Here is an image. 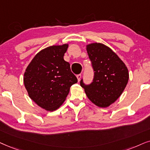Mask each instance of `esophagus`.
<instances>
[{
  "instance_id": "esophagus-1",
  "label": "esophagus",
  "mask_w": 150,
  "mask_h": 150,
  "mask_svg": "<svg viewBox=\"0 0 150 150\" xmlns=\"http://www.w3.org/2000/svg\"><path fill=\"white\" fill-rule=\"evenodd\" d=\"M81 75H80V74H79V75H77V81H79V80H80V79H81Z\"/></svg>"
}]
</instances>
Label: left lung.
Here are the masks:
<instances>
[{
  "mask_svg": "<svg viewBox=\"0 0 150 150\" xmlns=\"http://www.w3.org/2000/svg\"><path fill=\"white\" fill-rule=\"evenodd\" d=\"M88 57L94 71L91 84L80 85L89 100L99 107L106 108L116 101L129 80L125 64L111 48L100 43L86 45Z\"/></svg>",
  "mask_w": 150,
  "mask_h": 150,
  "instance_id": "obj_1",
  "label": "left lung"
}]
</instances>
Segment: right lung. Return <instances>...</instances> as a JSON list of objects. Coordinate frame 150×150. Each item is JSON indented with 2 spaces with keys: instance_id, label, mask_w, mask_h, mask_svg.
<instances>
[{
  "instance_id": "add662e5",
  "label": "right lung",
  "mask_w": 150,
  "mask_h": 150,
  "mask_svg": "<svg viewBox=\"0 0 150 150\" xmlns=\"http://www.w3.org/2000/svg\"><path fill=\"white\" fill-rule=\"evenodd\" d=\"M69 44L47 47L35 56L24 73L23 82L29 97L49 111L65 101L70 88L77 82L70 64L64 59Z\"/></svg>"
}]
</instances>
